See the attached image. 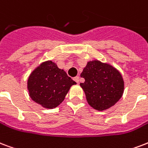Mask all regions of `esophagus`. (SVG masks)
Segmentation results:
<instances>
[{
	"instance_id": "obj_1",
	"label": "esophagus",
	"mask_w": 148,
	"mask_h": 148,
	"mask_svg": "<svg viewBox=\"0 0 148 148\" xmlns=\"http://www.w3.org/2000/svg\"><path fill=\"white\" fill-rule=\"evenodd\" d=\"M79 80H80V77H79V76H76L74 77V82H76L77 83H78Z\"/></svg>"
}]
</instances>
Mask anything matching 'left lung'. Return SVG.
I'll return each mask as SVG.
<instances>
[{
  "instance_id": "8db88e82",
  "label": "left lung",
  "mask_w": 148,
  "mask_h": 148,
  "mask_svg": "<svg viewBox=\"0 0 148 148\" xmlns=\"http://www.w3.org/2000/svg\"><path fill=\"white\" fill-rule=\"evenodd\" d=\"M84 82L80 85L92 108L102 111L114 106L121 99L124 82L121 74L111 65L99 60L88 62L81 74Z\"/></svg>"
}]
</instances>
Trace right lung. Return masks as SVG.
Segmentation results:
<instances>
[{"mask_svg":"<svg viewBox=\"0 0 148 148\" xmlns=\"http://www.w3.org/2000/svg\"><path fill=\"white\" fill-rule=\"evenodd\" d=\"M75 84L64 70L49 60L42 63L32 72L27 87L35 102L44 108L53 109L64 101L70 88Z\"/></svg>","mask_w":148,"mask_h":148,"instance_id":"add662e5","label":"right lung"}]
</instances>
